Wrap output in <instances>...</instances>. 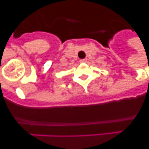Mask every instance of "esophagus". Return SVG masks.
Returning a JSON list of instances; mask_svg holds the SVG:
<instances>
[{
    "mask_svg": "<svg viewBox=\"0 0 149 149\" xmlns=\"http://www.w3.org/2000/svg\"><path fill=\"white\" fill-rule=\"evenodd\" d=\"M86 61H87V59H86V58L83 59V60H80V62H81V63H86Z\"/></svg>",
    "mask_w": 149,
    "mask_h": 149,
    "instance_id": "esophagus-1",
    "label": "esophagus"
}]
</instances>
